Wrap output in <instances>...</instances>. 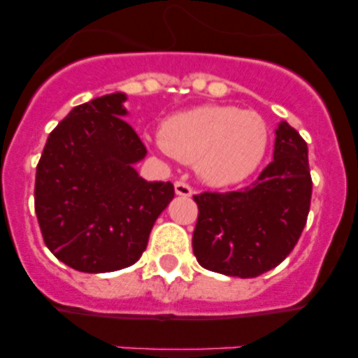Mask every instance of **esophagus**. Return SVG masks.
<instances>
[{
	"instance_id": "1",
	"label": "esophagus",
	"mask_w": 358,
	"mask_h": 358,
	"mask_svg": "<svg viewBox=\"0 0 358 358\" xmlns=\"http://www.w3.org/2000/svg\"><path fill=\"white\" fill-rule=\"evenodd\" d=\"M176 194L181 195V197H189V195L194 194V188L185 181H176Z\"/></svg>"
}]
</instances>
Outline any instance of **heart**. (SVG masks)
Listing matches in <instances>:
<instances>
[{
    "instance_id": "b5f03b06",
    "label": "heart",
    "mask_w": 358,
    "mask_h": 358,
    "mask_svg": "<svg viewBox=\"0 0 358 358\" xmlns=\"http://www.w3.org/2000/svg\"><path fill=\"white\" fill-rule=\"evenodd\" d=\"M268 131L255 110L201 106L170 116L161 127V147L182 163H197L199 176L213 186L248 179L267 150Z\"/></svg>"
}]
</instances>
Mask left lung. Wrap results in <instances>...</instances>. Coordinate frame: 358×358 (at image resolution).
I'll return each mask as SVG.
<instances>
[{
	"instance_id": "1",
	"label": "left lung",
	"mask_w": 358,
	"mask_h": 358,
	"mask_svg": "<svg viewBox=\"0 0 358 358\" xmlns=\"http://www.w3.org/2000/svg\"><path fill=\"white\" fill-rule=\"evenodd\" d=\"M312 199L308 148L287 122L276 129L274 159L238 192H202L194 255L208 271L256 278L285 260L306 224Z\"/></svg>"
}]
</instances>
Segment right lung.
<instances>
[{
    "mask_svg": "<svg viewBox=\"0 0 358 358\" xmlns=\"http://www.w3.org/2000/svg\"><path fill=\"white\" fill-rule=\"evenodd\" d=\"M125 94L73 107L48 136L36 173V213L46 248L80 273H113L147 249L173 199L172 182H148L134 163L147 156L122 116Z\"/></svg>",
    "mask_w": 358,
    "mask_h": 358,
    "instance_id": "1",
    "label": "right lung"
}]
</instances>
